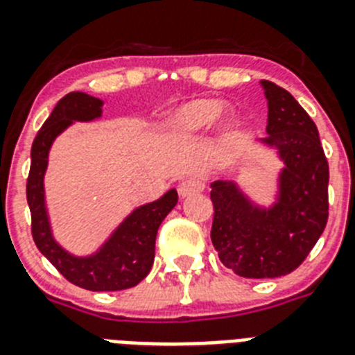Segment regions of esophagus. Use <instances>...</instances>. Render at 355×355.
I'll return each instance as SVG.
<instances>
[{
  "label": "esophagus",
  "instance_id": "34e87169",
  "mask_svg": "<svg viewBox=\"0 0 355 355\" xmlns=\"http://www.w3.org/2000/svg\"><path fill=\"white\" fill-rule=\"evenodd\" d=\"M205 190V181L199 180V178H187V180L181 181L180 184V196L188 197L193 196V193H199Z\"/></svg>",
  "mask_w": 355,
  "mask_h": 355
}]
</instances>
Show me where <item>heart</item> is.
Returning <instances> with one entry per match:
<instances>
[{"mask_svg": "<svg viewBox=\"0 0 355 355\" xmlns=\"http://www.w3.org/2000/svg\"><path fill=\"white\" fill-rule=\"evenodd\" d=\"M224 112L216 99H197L175 108L165 121V126L175 137H192L211 128Z\"/></svg>", "mask_w": 355, "mask_h": 355, "instance_id": "b5f03b06", "label": "heart"}]
</instances>
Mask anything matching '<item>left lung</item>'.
<instances>
[{"mask_svg": "<svg viewBox=\"0 0 355 355\" xmlns=\"http://www.w3.org/2000/svg\"><path fill=\"white\" fill-rule=\"evenodd\" d=\"M268 101L266 137L284 168L270 208L254 205L234 181H213L211 241L218 258L241 277H281L311 252L329 216V163L318 130L288 90L261 81Z\"/></svg>", "mask_w": 355, "mask_h": 355, "instance_id": "obj_1", "label": "left lung"}]
</instances>
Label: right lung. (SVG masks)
<instances>
[{
  "label": "right lung",
  "instance_id": "obj_1",
  "mask_svg": "<svg viewBox=\"0 0 355 355\" xmlns=\"http://www.w3.org/2000/svg\"><path fill=\"white\" fill-rule=\"evenodd\" d=\"M103 114V101L85 92H71L56 103L31 146V165L26 181V199L31 213V236L37 249L51 261L69 283L90 291H119L133 288L150 272L159 224L178 205L174 188L155 202L135 209L115 229L97 252L78 258L62 249L53 238L44 174L53 142L72 122H89Z\"/></svg>",
  "mask_w": 355,
  "mask_h": 355
}]
</instances>
